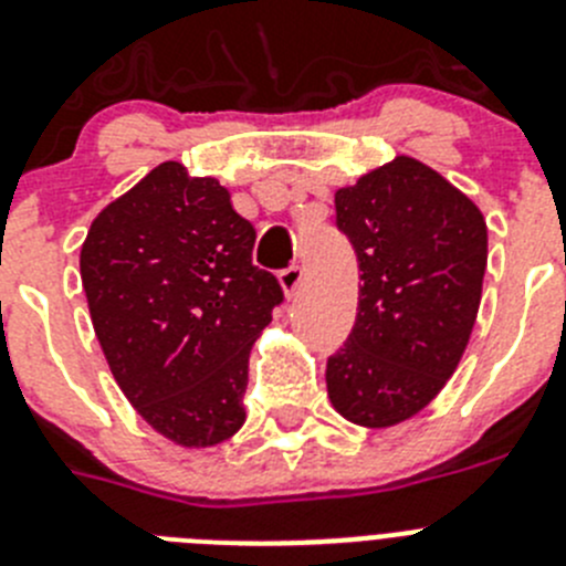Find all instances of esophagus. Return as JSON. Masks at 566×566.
Returning <instances> with one entry per match:
<instances>
[{
    "instance_id": "34e87169",
    "label": "esophagus",
    "mask_w": 566,
    "mask_h": 566,
    "mask_svg": "<svg viewBox=\"0 0 566 566\" xmlns=\"http://www.w3.org/2000/svg\"><path fill=\"white\" fill-rule=\"evenodd\" d=\"M280 286H283V292L289 294V297H294V294L300 292V286H303V269L300 266H289L280 272Z\"/></svg>"
}]
</instances>
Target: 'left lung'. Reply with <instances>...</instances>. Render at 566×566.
Segmentation results:
<instances>
[{"mask_svg": "<svg viewBox=\"0 0 566 566\" xmlns=\"http://www.w3.org/2000/svg\"><path fill=\"white\" fill-rule=\"evenodd\" d=\"M336 227L359 261V308L325 381L336 412L385 429L421 412L474 328L489 230L483 212L412 157L336 190Z\"/></svg>", "mask_w": 566, "mask_h": 566, "instance_id": "1", "label": "left lung"}]
</instances>
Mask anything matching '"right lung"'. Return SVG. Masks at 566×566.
<instances>
[{"label": "right lung", "instance_id": "obj_1", "mask_svg": "<svg viewBox=\"0 0 566 566\" xmlns=\"http://www.w3.org/2000/svg\"><path fill=\"white\" fill-rule=\"evenodd\" d=\"M255 227L227 188L163 163L92 221L81 280L108 367L132 407L188 449L247 421L249 350L283 303L252 263Z\"/></svg>", "mask_w": 566, "mask_h": 566}]
</instances>
